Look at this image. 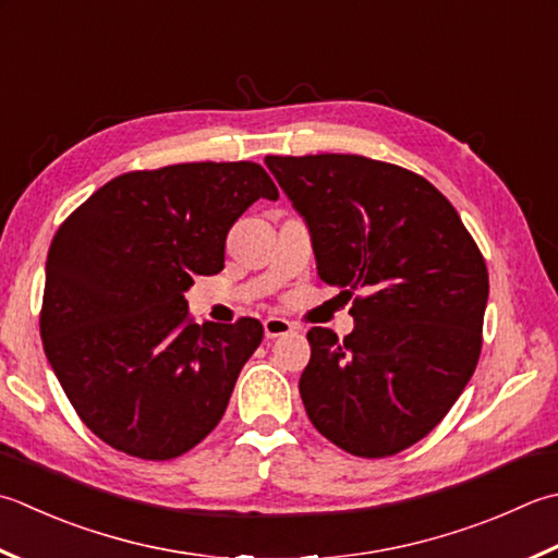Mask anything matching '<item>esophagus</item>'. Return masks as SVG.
I'll list each match as a JSON object with an SVG mask.
<instances>
[{
    "mask_svg": "<svg viewBox=\"0 0 558 558\" xmlns=\"http://www.w3.org/2000/svg\"><path fill=\"white\" fill-rule=\"evenodd\" d=\"M294 329V326L288 319H280V316H268L264 322V333L266 338H278V336H286Z\"/></svg>",
    "mask_w": 558,
    "mask_h": 558,
    "instance_id": "esophagus-1",
    "label": "esophagus"
}]
</instances>
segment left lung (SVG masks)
<instances>
[{
    "instance_id": "obj_1",
    "label": "left lung",
    "mask_w": 558,
    "mask_h": 558,
    "mask_svg": "<svg viewBox=\"0 0 558 558\" xmlns=\"http://www.w3.org/2000/svg\"><path fill=\"white\" fill-rule=\"evenodd\" d=\"M310 225L319 278L355 291L343 341L307 333L300 377L326 440L367 460L416 445L472 379L488 270L452 203L418 173L360 155L266 157Z\"/></svg>"
}]
</instances>
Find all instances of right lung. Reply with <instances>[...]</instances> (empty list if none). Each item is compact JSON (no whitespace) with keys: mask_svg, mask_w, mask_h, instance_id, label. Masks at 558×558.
I'll list each match as a JSON object with an SVG mask.
<instances>
[{"mask_svg":"<svg viewBox=\"0 0 558 558\" xmlns=\"http://www.w3.org/2000/svg\"><path fill=\"white\" fill-rule=\"evenodd\" d=\"M258 198L278 189L254 161L130 171L52 236L43 348L76 416L113 450L173 460L220 423L264 326H198L183 292L225 268L227 232Z\"/></svg>","mask_w":558,"mask_h":558,"instance_id":"add662e5","label":"right lung"}]
</instances>
